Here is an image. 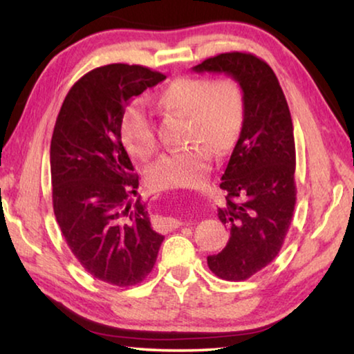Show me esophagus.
<instances>
[{
  "mask_svg": "<svg viewBox=\"0 0 354 354\" xmlns=\"http://www.w3.org/2000/svg\"><path fill=\"white\" fill-rule=\"evenodd\" d=\"M183 223L178 218H171V217H164L158 220V227L160 231H171L176 230V227L181 226Z\"/></svg>",
  "mask_w": 354,
  "mask_h": 354,
  "instance_id": "1",
  "label": "esophagus"
}]
</instances>
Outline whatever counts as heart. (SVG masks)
Returning a JSON list of instances; mask_svg holds the SVG:
<instances>
[{"label": "heart", "instance_id": "1", "mask_svg": "<svg viewBox=\"0 0 354 354\" xmlns=\"http://www.w3.org/2000/svg\"><path fill=\"white\" fill-rule=\"evenodd\" d=\"M164 113L187 118L185 142L196 143L181 151L164 154L148 170V183L158 190L195 187L205 181L215 154H226L236 145L245 123V95L231 76L178 77L156 97ZM120 134L137 159L151 158L158 147L151 118L139 104L123 113Z\"/></svg>", "mask_w": 354, "mask_h": 354}]
</instances>
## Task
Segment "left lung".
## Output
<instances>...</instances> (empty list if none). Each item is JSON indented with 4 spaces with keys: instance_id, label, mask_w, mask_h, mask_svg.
Masks as SVG:
<instances>
[{
    "instance_id": "obj_1",
    "label": "left lung",
    "mask_w": 354,
    "mask_h": 354,
    "mask_svg": "<svg viewBox=\"0 0 354 354\" xmlns=\"http://www.w3.org/2000/svg\"><path fill=\"white\" fill-rule=\"evenodd\" d=\"M225 73L243 88L245 123L227 160L218 218L230 241L207 266L218 278L243 281L278 256L295 209V140L289 106L270 65L250 53H223L192 68Z\"/></svg>"
}]
</instances>
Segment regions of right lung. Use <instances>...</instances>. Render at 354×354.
<instances>
[{
	"label": "right lung",
	"instance_id": "add662e5",
	"mask_svg": "<svg viewBox=\"0 0 354 354\" xmlns=\"http://www.w3.org/2000/svg\"><path fill=\"white\" fill-rule=\"evenodd\" d=\"M142 65L111 64L84 75L65 97L51 139L53 207L65 242L86 272L120 287L153 270L164 236L140 198L139 176L120 123L133 97L165 80Z\"/></svg>",
	"mask_w": 354,
	"mask_h": 354
}]
</instances>
